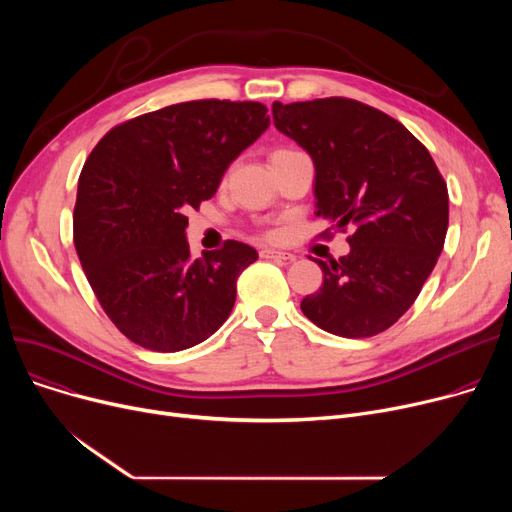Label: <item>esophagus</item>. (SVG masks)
I'll return each mask as SVG.
<instances>
[{"mask_svg":"<svg viewBox=\"0 0 512 512\" xmlns=\"http://www.w3.org/2000/svg\"><path fill=\"white\" fill-rule=\"evenodd\" d=\"M259 255H261L263 259H274V261H282V263H292L294 259H297L292 253L278 251V249H261Z\"/></svg>","mask_w":512,"mask_h":512,"instance_id":"obj_1","label":"esophagus"}]
</instances>
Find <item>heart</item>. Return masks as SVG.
<instances>
[{"label": "heart", "instance_id": "heart-1", "mask_svg": "<svg viewBox=\"0 0 512 512\" xmlns=\"http://www.w3.org/2000/svg\"><path fill=\"white\" fill-rule=\"evenodd\" d=\"M278 151H286V149H278Z\"/></svg>", "mask_w": 512, "mask_h": 512}]
</instances>
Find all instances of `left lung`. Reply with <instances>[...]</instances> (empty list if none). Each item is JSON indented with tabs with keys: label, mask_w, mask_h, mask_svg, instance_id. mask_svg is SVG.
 <instances>
[{
	"label": "left lung",
	"mask_w": 512,
	"mask_h": 512,
	"mask_svg": "<svg viewBox=\"0 0 512 512\" xmlns=\"http://www.w3.org/2000/svg\"><path fill=\"white\" fill-rule=\"evenodd\" d=\"M274 124L315 166V215L353 228L351 253L319 261L324 284L301 309L321 330L369 338L409 311L448 230V188L429 151L355 99L274 101Z\"/></svg>",
	"instance_id": "left-lung-1"
}]
</instances>
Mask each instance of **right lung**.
<instances>
[{"instance_id":"right-lung-1","label":"right lung","mask_w":512,"mask_h":512,"mask_svg":"<svg viewBox=\"0 0 512 512\" xmlns=\"http://www.w3.org/2000/svg\"><path fill=\"white\" fill-rule=\"evenodd\" d=\"M257 101L199 99L114 126L78 178L74 247L103 311L134 344L176 353L228 319L245 242L191 259L186 213L218 191L232 161L270 126Z\"/></svg>"}]
</instances>
